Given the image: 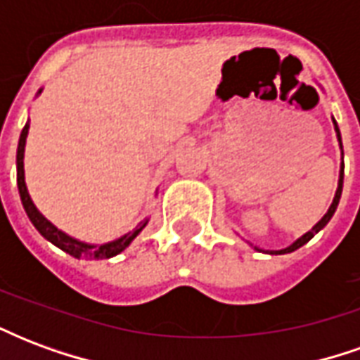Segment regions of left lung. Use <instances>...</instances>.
<instances>
[{
	"label": "left lung",
	"instance_id": "left-lung-1",
	"mask_svg": "<svg viewBox=\"0 0 360 360\" xmlns=\"http://www.w3.org/2000/svg\"><path fill=\"white\" fill-rule=\"evenodd\" d=\"M333 127H335V134H338V141H340V148H341V160H343V144H341V133H340V127H338V123H335V119H333ZM341 191H343V162H341V167H340V181H338V191H335V196H333V202L332 206L328 208V212L324 214V218L320 219L318 221L316 226L312 227L310 231H307V233L302 235V237H299L297 241L293 243V245H289V247H285V249H281V250H271L270 255H287V252H293V250L297 249H301L302 245H307V243L314 237V235L320 231V229H324L326 224L332 219L333 216V212H335V208H338V204H340V198H341ZM257 249V247H255ZM260 250V249H257Z\"/></svg>",
	"mask_w": 360,
	"mask_h": 360
}]
</instances>
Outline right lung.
Masks as SVG:
<instances>
[{"label":"right lung","mask_w":360,"mask_h":360,"mask_svg":"<svg viewBox=\"0 0 360 360\" xmlns=\"http://www.w3.org/2000/svg\"><path fill=\"white\" fill-rule=\"evenodd\" d=\"M42 92V90H40ZM38 92V94H40ZM28 121L25 129H22V133H20L19 139V148H17V187H19V195L20 200H22V206H25V212H27L28 219L32 221V226L40 231L44 239H48L51 245H56L58 249L65 250L67 255H71L75 258H96V260H102V258H111L119 255V252H123V250L133 243V239L136 235L141 233L142 229L146 227L148 224V219H144L139 224L136 229L133 231H129L123 237H119L115 241L110 243H103V245H90V243L79 241V239H75L71 235L63 233L61 229L51 224L50 219H46L38 212V208L32 202V198L28 195V188L27 183H25V144H27V134H28Z\"/></svg>","instance_id":"add662e5"}]
</instances>
